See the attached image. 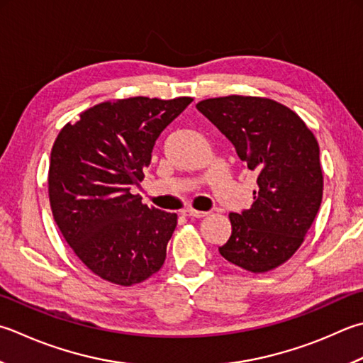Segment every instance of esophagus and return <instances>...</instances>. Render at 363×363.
Masks as SVG:
<instances>
[{
  "instance_id": "esophagus-1",
  "label": "esophagus",
  "mask_w": 363,
  "mask_h": 363,
  "mask_svg": "<svg viewBox=\"0 0 363 363\" xmlns=\"http://www.w3.org/2000/svg\"><path fill=\"white\" fill-rule=\"evenodd\" d=\"M182 214L186 217H196V218H201V217H206L208 216V212H203V211H196V209H191V208H187L182 211Z\"/></svg>"
}]
</instances>
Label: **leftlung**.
I'll return each instance as SVG.
<instances>
[{
    "label": "left lung",
    "mask_w": 363,
    "mask_h": 363,
    "mask_svg": "<svg viewBox=\"0 0 363 363\" xmlns=\"http://www.w3.org/2000/svg\"><path fill=\"white\" fill-rule=\"evenodd\" d=\"M196 108L258 173L253 204L242 214L231 212V236L218 252L248 272L272 271L302 245L323 201L315 135L297 113L267 97H214Z\"/></svg>",
    "instance_id": "8db88e82"
}]
</instances>
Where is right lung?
<instances>
[{"instance_id": "right-lung-1", "label": "right lung", "mask_w": 363, "mask_h": 363, "mask_svg": "<svg viewBox=\"0 0 363 363\" xmlns=\"http://www.w3.org/2000/svg\"><path fill=\"white\" fill-rule=\"evenodd\" d=\"M191 97H129L97 104L56 137L48 168L53 218L84 266L121 286L160 271L177 225L172 212L132 194L162 130Z\"/></svg>"}]
</instances>
